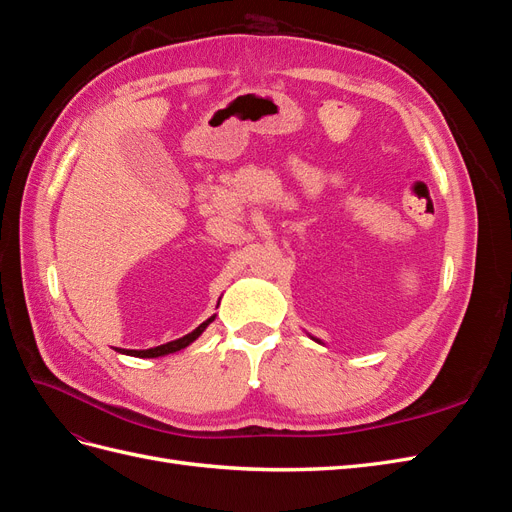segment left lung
I'll return each instance as SVG.
<instances>
[{
  "label": "left lung",
  "mask_w": 512,
  "mask_h": 512,
  "mask_svg": "<svg viewBox=\"0 0 512 512\" xmlns=\"http://www.w3.org/2000/svg\"><path fill=\"white\" fill-rule=\"evenodd\" d=\"M309 335V333H307ZM309 337H312L314 339V342H318V344H322L324 346V342H322V339H318V337H314V335H309Z\"/></svg>",
  "instance_id": "8db88e82"
}]
</instances>
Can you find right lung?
I'll return each mask as SVG.
<instances>
[{
	"label": "right lung",
	"mask_w": 512,
	"mask_h": 512,
	"mask_svg": "<svg viewBox=\"0 0 512 512\" xmlns=\"http://www.w3.org/2000/svg\"><path fill=\"white\" fill-rule=\"evenodd\" d=\"M218 305H220V301H218ZM215 316H218V314H213L211 318H207L203 324H200V327H196L192 333L175 339V342H168V344H162V346H156V348H149V350H126V348H115V350L121 352V354H128V356H138V359H158V356H166V354L179 352V350H183V348H188L192 342H196V339H198L200 335H203L205 329L215 320Z\"/></svg>",
	"instance_id": "1"
}]
</instances>
